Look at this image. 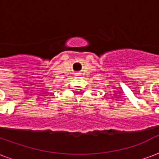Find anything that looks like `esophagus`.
<instances>
[{
	"mask_svg": "<svg viewBox=\"0 0 159 159\" xmlns=\"http://www.w3.org/2000/svg\"><path fill=\"white\" fill-rule=\"evenodd\" d=\"M76 74H77V75H78V74H79V73H76Z\"/></svg>",
	"mask_w": 159,
	"mask_h": 159,
	"instance_id": "1",
	"label": "esophagus"
}]
</instances>
